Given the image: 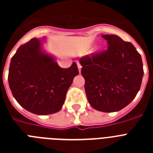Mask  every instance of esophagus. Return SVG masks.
I'll return each instance as SVG.
<instances>
[{
    "instance_id": "1",
    "label": "esophagus",
    "mask_w": 153,
    "mask_h": 153,
    "mask_svg": "<svg viewBox=\"0 0 153 153\" xmlns=\"http://www.w3.org/2000/svg\"><path fill=\"white\" fill-rule=\"evenodd\" d=\"M77 67H78V70H79V73L80 74L81 73V68H82V66H81L80 63L79 62H77Z\"/></svg>"
}]
</instances>
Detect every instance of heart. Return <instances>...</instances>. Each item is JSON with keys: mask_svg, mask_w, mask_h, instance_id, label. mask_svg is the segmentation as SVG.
Wrapping results in <instances>:
<instances>
[{"mask_svg": "<svg viewBox=\"0 0 153 153\" xmlns=\"http://www.w3.org/2000/svg\"><path fill=\"white\" fill-rule=\"evenodd\" d=\"M98 50H99V49H98Z\"/></svg>", "mask_w": 153, "mask_h": 153, "instance_id": "1", "label": "heart"}]
</instances>
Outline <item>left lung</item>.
I'll use <instances>...</instances> for the list:
<instances>
[{"label": "left lung", "mask_w": 153, "mask_h": 153, "mask_svg": "<svg viewBox=\"0 0 153 153\" xmlns=\"http://www.w3.org/2000/svg\"><path fill=\"white\" fill-rule=\"evenodd\" d=\"M102 37L107 40V50L81 58V74L90 106L104 113L117 112L129 105L140 90L143 61L130 42L114 34Z\"/></svg>", "instance_id": "8db88e82"}]
</instances>
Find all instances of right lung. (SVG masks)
Masks as SVG:
<instances>
[{
	"mask_svg": "<svg viewBox=\"0 0 153 153\" xmlns=\"http://www.w3.org/2000/svg\"><path fill=\"white\" fill-rule=\"evenodd\" d=\"M43 39L21 45L11 58L8 83L13 97L23 108L36 115L57 113L64 103L74 78L79 74L75 62L62 68L55 56L44 50Z\"/></svg>",
	"mask_w": 153,
	"mask_h": 153,
	"instance_id": "right-lung-1",
	"label": "right lung"
}]
</instances>
